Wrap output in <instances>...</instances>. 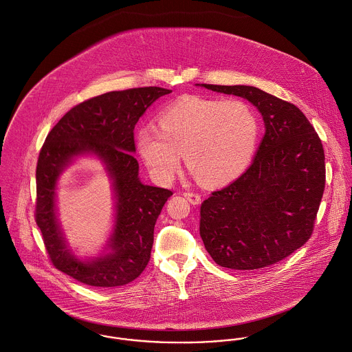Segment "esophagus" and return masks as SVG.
<instances>
[{"label": "esophagus", "mask_w": 352, "mask_h": 352, "mask_svg": "<svg viewBox=\"0 0 352 352\" xmlns=\"http://www.w3.org/2000/svg\"><path fill=\"white\" fill-rule=\"evenodd\" d=\"M184 198L192 204H199L201 203V195L197 194V192H190V191L184 192Z\"/></svg>", "instance_id": "1"}]
</instances>
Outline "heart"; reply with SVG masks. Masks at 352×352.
<instances>
[{"label": "heart", "mask_w": 352, "mask_h": 352, "mask_svg": "<svg viewBox=\"0 0 352 352\" xmlns=\"http://www.w3.org/2000/svg\"><path fill=\"white\" fill-rule=\"evenodd\" d=\"M258 137V116L247 101L184 96L160 113L158 129L138 130L137 145L160 184L173 179L183 153L199 182L223 186L250 166Z\"/></svg>", "instance_id": "heart-1"}]
</instances>
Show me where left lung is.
Returning <instances> with one entry per match:
<instances>
[{"instance_id":"1","label":"left lung","mask_w":352,"mask_h":352,"mask_svg":"<svg viewBox=\"0 0 352 352\" xmlns=\"http://www.w3.org/2000/svg\"><path fill=\"white\" fill-rule=\"evenodd\" d=\"M201 87L251 101L265 124L245 173L201 203L204 248L218 265L232 270L276 264L313 233L325 188L321 140L289 101L248 85Z\"/></svg>"}]
</instances>
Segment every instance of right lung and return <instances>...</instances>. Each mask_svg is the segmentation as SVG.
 <instances>
[{
    "mask_svg": "<svg viewBox=\"0 0 352 352\" xmlns=\"http://www.w3.org/2000/svg\"><path fill=\"white\" fill-rule=\"evenodd\" d=\"M172 91L145 87L113 91L73 107L52 127L38 158L35 219L55 268L94 287H116L137 279L151 260L155 221L169 190L145 186L134 158V129L158 98ZM94 153L113 180L117 214L111 252L82 262L65 245L54 215V188L63 169L76 157Z\"/></svg>",
    "mask_w": 352,
    "mask_h": 352,
    "instance_id": "1",
    "label": "right lung"
}]
</instances>
